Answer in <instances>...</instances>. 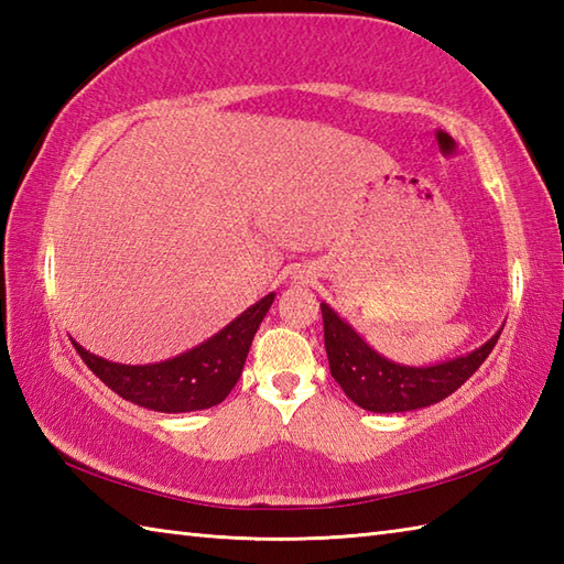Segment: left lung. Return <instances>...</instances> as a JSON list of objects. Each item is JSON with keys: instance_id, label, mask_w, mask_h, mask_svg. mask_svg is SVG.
<instances>
[{"instance_id": "obj_1", "label": "left lung", "mask_w": 564, "mask_h": 564, "mask_svg": "<svg viewBox=\"0 0 564 564\" xmlns=\"http://www.w3.org/2000/svg\"><path fill=\"white\" fill-rule=\"evenodd\" d=\"M319 307L332 378L339 382L351 402L378 414L422 410V406L446 400L485 364L501 334L497 332L480 349L446 364L419 368L400 366L370 349L327 303H319Z\"/></svg>"}]
</instances>
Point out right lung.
I'll list each match as a JSON object with an SVG mask.
<instances>
[{
  "instance_id": "1",
  "label": "right lung",
  "mask_w": 564,
  "mask_h": 564,
  "mask_svg": "<svg viewBox=\"0 0 564 564\" xmlns=\"http://www.w3.org/2000/svg\"><path fill=\"white\" fill-rule=\"evenodd\" d=\"M273 295L261 297L196 349L162 364L123 366L89 354L77 341L72 344L91 373L128 402L166 414L208 410L220 404L242 376L251 339L267 317Z\"/></svg>"
}]
</instances>
